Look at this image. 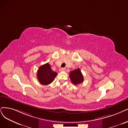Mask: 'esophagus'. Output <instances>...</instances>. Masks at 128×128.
I'll use <instances>...</instances> for the list:
<instances>
[{"mask_svg": "<svg viewBox=\"0 0 128 128\" xmlns=\"http://www.w3.org/2000/svg\"><path fill=\"white\" fill-rule=\"evenodd\" d=\"M66 70L65 68H60V72H62V71H64V70Z\"/></svg>", "mask_w": 128, "mask_h": 128, "instance_id": "34e87169", "label": "esophagus"}]
</instances>
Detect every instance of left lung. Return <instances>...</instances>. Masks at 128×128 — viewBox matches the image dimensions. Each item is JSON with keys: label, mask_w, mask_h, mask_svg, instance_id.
<instances>
[{"label": "left lung", "mask_w": 128, "mask_h": 128, "mask_svg": "<svg viewBox=\"0 0 128 128\" xmlns=\"http://www.w3.org/2000/svg\"><path fill=\"white\" fill-rule=\"evenodd\" d=\"M69 76L72 83L74 85H78L83 82V76L80 68L70 71Z\"/></svg>", "instance_id": "8db88e82"}]
</instances>
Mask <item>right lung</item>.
<instances>
[{
    "instance_id": "1",
    "label": "right lung",
    "mask_w": 128,
    "mask_h": 128,
    "mask_svg": "<svg viewBox=\"0 0 128 128\" xmlns=\"http://www.w3.org/2000/svg\"><path fill=\"white\" fill-rule=\"evenodd\" d=\"M57 74L56 72L52 70L50 64L47 63L39 68L37 70V77L41 84L46 86L54 81Z\"/></svg>"
}]
</instances>
